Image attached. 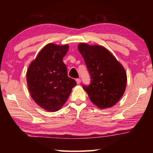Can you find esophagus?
Segmentation results:
<instances>
[{
	"label": "esophagus",
	"instance_id": "obj_1",
	"mask_svg": "<svg viewBox=\"0 0 153 153\" xmlns=\"http://www.w3.org/2000/svg\"><path fill=\"white\" fill-rule=\"evenodd\" d=\"M76 82H77V84H80V82H81V79H80L79 78H77V79H76Z\"/></svg>",
	"mask_w": 153,
	"mask_h": 153
}]
</instances>
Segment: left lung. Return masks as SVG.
Returning a JSON list of instances; mask_svg holds the SVG:
<instances>
[{
    "label": "left lung",
    "mask_w": 153,
    "mask_h": 153,
    "mask_svg": "<svg viewBox=\"0 0 153 153\" xmlns=\"http://www.w3.org/2000/svg\"><path fill=\"white\" fill-rule=\"evenodd\" d=\"M78 50L90 76V84L83 85V88L98 107H113L126 90L127 76L123 67L103 46L81 43Z\"/></svg>",
    "instance_id": "left-lung-1"
}]
</instances>
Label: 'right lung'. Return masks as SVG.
I'll return each instance as SVG.
<instances>
[{
  "label": "right lung",
  "mask_w": 153,
  "mask_h": 153,
  "mask_svg": "<svg viewBox=\"0 0 153 153\" xmlns=\"http://www.w3.org/2000/svg\"><path fill=\"white\" fill-rule=\"evenodd\" d=\"M68 45L48 44L30 65L27 82L31 97L37 104L48 111L60 109L76 85V82L67 76L63 56Z\"/></svg>",
  "instance_id": "obj_1"
}]
</instances>
